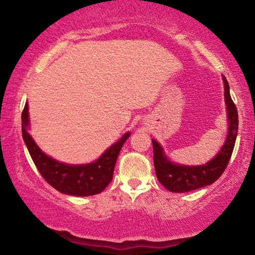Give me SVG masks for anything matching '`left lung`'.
Wrapping results in <instances>:
<instances>
[{"label":"left lung","mask_w":255,"mask_h":255,"mask_svg":"<svg viewBox=\"0 0 255 255\" xmlns=\"http://www.w3.org/2000/svg\"><path fill=\"white\" fill-rule=\"evenodd\" d=\"M223 82H224L225 90L224 97L229 131L224 145L215 158H212L205 165H180V163L170 161L163 152L161 145L152 139L153 161H154L156 177L159 182L172 193H188V191L212 184L216 180L219 179L231 159L237 133H238V111L230 95V86L225 76H223Z\"/></svg>","instance_id":"1"}]
</instances>
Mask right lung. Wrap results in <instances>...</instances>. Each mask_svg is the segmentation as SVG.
<instances>
[{"instance_id": "add662e5", "label": "right lung", "mask_w": 255, "mask_h": 255, "mask_svg": "<svg viewBox=\"0 0 255 255\" xmlns=\"http://www.w3.org/2000/svg\"><path fill=\"white\" fill-rule=\"evenodd\" d=\"M29 106L25 103L22 113V134L34 165L41 176L54 189L72 196H92L100 194L111 182L118 154L124 142L130 137L127 132L117 142L111 145L96 161L86 165H68L59 162L41 151L27 132Z\"/></svg>"}]
</instances>
